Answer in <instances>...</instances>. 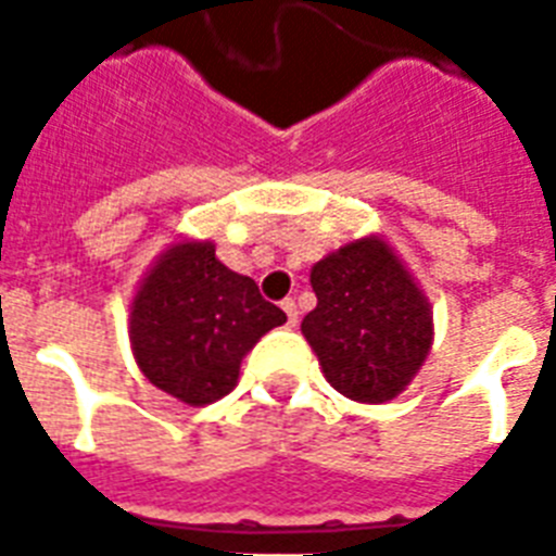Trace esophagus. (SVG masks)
I'll return each instance as SVG.
<instances>
[{
  "label": "esophagus",
  "mask_w": 556,
  "mask_h": 556,
  "mask_svg": "<svg viewBox=\"0 0 556 556\" xmlns=\"http://www.w3.org/2000/svg\"><path fill=\"white\" fill-rule=\"evenodd\" d=\"M282 312H286V317H288V326H296V303L294 300H282Z\"/></svg>",
  "instance_id": "esophagus-1"
}]
</instances>
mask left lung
Instances as JSON below:
<instances>
[{"label":"left lung","mask_w":556,"mask_h":556,"mask_svg":"<svg viewBox=\"0 0 556 556\" xmlns=\"http://www.w3.org/2000/svg\"><path fill=\"white\" fill-rule=\"evenodd\" d=\"M317 308L303 338L340 395L387 404L404 392L432 349V305L380 233L326 253L312 268Z\"/></svg>","instance_id":"left-lung-1"}]
</instances>
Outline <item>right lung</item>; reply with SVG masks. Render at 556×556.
<instances>
[{"label": "right lung", "instance_id": "obj_1", "mask_svg": "<svg viewBox=\"0 0 556 556\" xmlns=\"http://www.w3.org/2000/svg\"><path fill=\"white\" fill-rule=\"evenodd\" d=\"M286 323L251 277L222 265L210 239L178 236L155 256L129 303V343L143 378L187 406L239 383L244 355Z\"/></svg>", "mask_w": 556, "mask_h": 556}]
</instances>
